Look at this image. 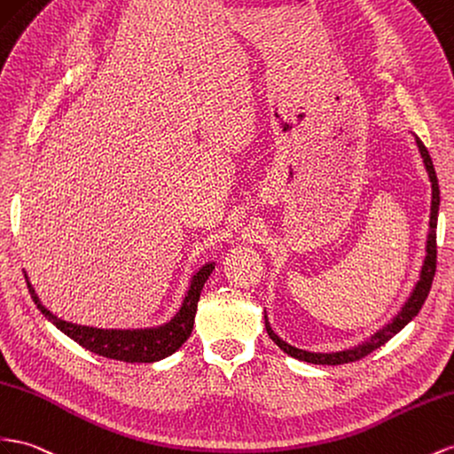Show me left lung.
<instances>
[{
  "instance_id": "8db88e82",
  "label": "left lung",
  "mask_w": 454,
  "mask_h": 454,
  "mask_svg": "<svg viewBox=\"0 0 454 454\" xmlns=\"http://www.w3.org/2000/svg\"><path fill=\"white\" fill-rule=\"evenodd\" d=\"M416 146H419L420 156L424 160V168L427 171V177H430L432 183V210H430V231H427V240H426V257L424 263L420 269V277L419 283L414 285L411 296L407 298V301L403 303V308L397 311V315L391 318L387 325H384L372 336L366 338L361 344L353 346L349 349H341V351H333V353H317V351H305L300 349L296 346H290L288 341H285L280 336L275 334V330L271 328V323H269L267 313H265V328L267 334L271 338L275 344L283 349L285 353H288L290 357L298 359V361H305V363H313V364H344V363H353L359 361L366 355L372 353L374 349H378L380 346H384L387 340L394 338L397 333H401L412 318L419 315V311L422 309V305L430 294L432 288V280L435 275V262H437V247H435V231H437V214H439V183H437V176H435V168L430 158V153L424 146V143L414 136Z\"/></svg>"
}]
</instances>
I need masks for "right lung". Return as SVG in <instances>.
Instances as JSON below:
<instances>
[{"instance_id":"1","label":"right lung","mask_w":454,"mask_h":454,"mask_svg":"<svg viewBox=\"0 0 454 454\" xmlns=\"http://www.w3.org/2000/svg\"><path fill=\"white\" fill-rule=\"evenodd\" d=\"M214 269L215 262L204 263L192 275L179 311L168 323L149 328H95L63 321V318L53 315L42 303L38 294H35L34 286L30 285L27 273H24V278H27L28 292L34 303L38 305V309L43 313L47 321H51L60 333H65L82 348L106 359H116L124 363H156L169 357L171 353H176L191 336L200 292Z\"/></svg>"}]
</instances>
